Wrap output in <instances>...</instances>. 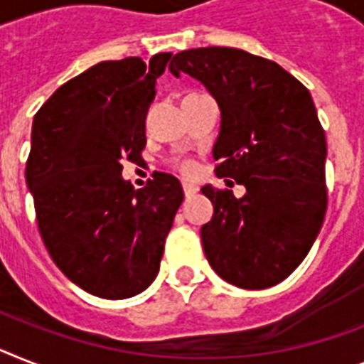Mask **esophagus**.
Returning a JSON list of instances; mask_svg holds the SVG:
<instances>
[{
  "mask_svg": "<svg viewBox=\"0 0 364 364\" xmlns=\"http://www.w3.org/2000/svg\"><path fill=\"white\" fill-rule=\"evenodd\" d=\"M182 188H184V195H186V197H191V195H195V193H197V191H199V188H197V186L188 184V182H184V184H182Z\"/></svg>",
  "mask_w": 364,
  "mask_h": 364,
  "instance_id": "esophagus-1",
  "label": "esophagus"
}]
</instances>
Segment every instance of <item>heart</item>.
I'll list each match as a JSON object with an SVG mask.
<instances>
[{
	"label": "heart",
	"mask_w": 364,
	"mask_h": 364,
	"mask_svg": "<svg viewBox=\"0 0 364 364\" xmlns=\"http://www.w3.org/2000/svg\"><path fill=\"white\" fill-rule=\"evenodd\" d=\"M176 167H178L182 173H186V175H188V173H191V171H193V161H191V160H180L178 164H176Z\"/></svg>",
	"instance_id": "1"
}]
</instances>
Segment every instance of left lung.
<instances>
[{"label": "left lung", "mask_w": 364, "mask_h": 364, "mask_svg": "<svg viewBox=\"0 0 364 364\" xmlns=\"http://www.w3.org/2000/svg\"><path fill=\"white\" fill-rule=\"evenodd\" d=\"M169 70L199 80L218 100L215 173L247 189L236 199L203 188L214 204L200 229L204 255L234 287H275L307 257L326 218V132L311 92L275 61L238 48L186 50Z\"/></svg>", "instance_id": "1"}]
</instances>
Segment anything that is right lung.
<instances>
[{"label": "right lung", "mask_w": 364, "mask_h": 364, "mask_svg": "<svg viewBox=\"0 0 364 364\" xmlns=\"http://www.w3.org/2000/svg\"><path fill=\"white\" fill-rule=\"evenodd\" d=\"M171 53L102 61L63 83L35 115L26 182L48 253L92 296L124 299L160 272L165 238L184 200L178 180H122L143 160L145 119Z\"/></svg>", "instance_id": "obj_1"}]
</instances>
